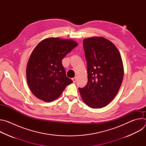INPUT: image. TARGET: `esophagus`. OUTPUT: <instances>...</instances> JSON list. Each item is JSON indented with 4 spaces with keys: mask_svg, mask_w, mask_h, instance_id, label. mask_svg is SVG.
I'll return each instance as SVG.
<instances>
[{
    "mask_svg": "<svg viewBox=\"0 0 146 146\" xmlns=\"http://www.w3.org/2000/svg\"><path fill=\"white\" fill-rule=\"evenodd\" d=\"M76 80H77V77H76V76H75L74 77H73V78H72V80H73V81L74 82H75L76 81Z\"/></svg>",
    "mask_w": 146,
    "mask_h": 146,
    "instance_id": "34e87169",
    "label": "esophagus"
}]
</instances>
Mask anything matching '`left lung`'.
Masks as SVG:
<instances>
[{
	"instance_id": "obj_1",
	"label": "left lung",
	"mask_w": 146,
	"mask_h": 146,
	"mask_svg": "<svg viewBox=\"0 0 146 146\" xmlns=\"http://www.w3.org/2000/svg\"><path fill=\"white\" fill-rule=\"evenodd\" d=\"M83 46L88 82L78 90L90 108L105 107L115 98L122 84L124 72L121 55L115 46L103 37L84 38Z\"/></svg>"
}]
</instances>
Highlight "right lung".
<instances>
[{"mask_svg":"<svg viewBox=\"0 0 146 146\" xmlns=\"http://www.w3.org/2000/svg\"><path fill=\"white\" fill-rule=\"evenodd\" d=\"M77 45L73 40L49 37L36 46L26 71L28 84L36 97L46 102H52L72 84L62 60Z\"/></svg>","mask_w":146,"mask_h":146,"instance_id":"right-lung-1","label":"right lung"}]
</instances>
